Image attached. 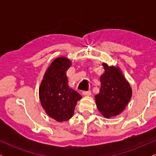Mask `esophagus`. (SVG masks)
<instances>
[{
  "instance_id": "1",
  "label": "esophagus",
  "mask_w": 156,
  "mask_h": 156,
  "mask_svg": "<svg viewBox=\"0 0 156 156\" xmlns=\"http://www.w3.org/2000/svg\"><path fill=\"white\" fill-rule=\"evenodd\" d=\"M83 94L85 96L91 95V91H83Z\"/></svg>"
}]
</instances>
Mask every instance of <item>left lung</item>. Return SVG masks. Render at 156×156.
I'll return each mask as SVG.
<instances>
[{
	"label": "left lung",
	"instance_id": "left-lung-1",
	"mask_svg": "<svg viewBox=\"0 0 156 156\" xmlns=\"http://www.w3.org/2000/svg\"><path fill=\"white\" fill-rule=\"evenodd\" d=\"M105 73L101 76V87L95 95L98 110L105 117L109 118L119 114L124 110L132 95L128 82L119 68L108 67L103 64Z\"/></svg>",
	"mask_w": 156,
	"mask_h": 156
}]
</instances>
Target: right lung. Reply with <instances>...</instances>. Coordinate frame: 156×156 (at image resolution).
I'll use <instances>...</instances> for the list:
<instances>
[{"instance_id":"1","label":"right lung","mask_w":156,"mask_h":156,"mask_svg":"<svg viewBox=\"0 0 156 156\" xmlns=\"http://www.w3.org/2000/svg\"><path fill=\"white\" fill-rule=\"evenodd\" d=\"M70 66V61L65 57L55 58L44 73L39 87L41 104L47 114L58 122L70 119L81 98L68 83L67 71Z\"/></svg>"}]
</instances>
